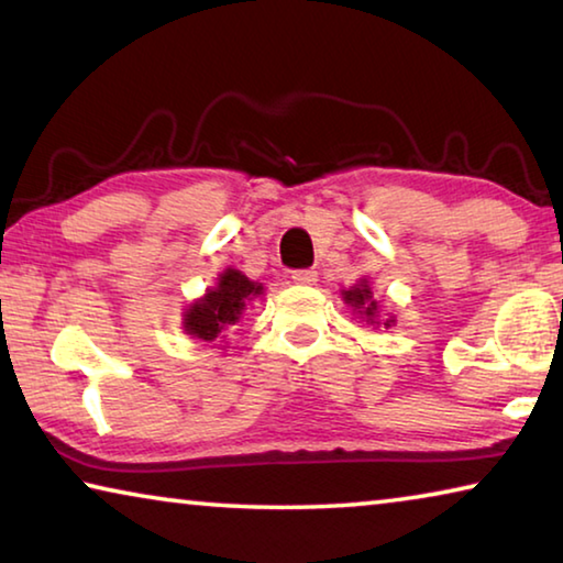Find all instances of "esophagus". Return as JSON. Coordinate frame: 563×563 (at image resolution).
Instances as JSON below:
<instances>
[{
  "mask_svg": "<svg viewBox=\"0 0 563 563\" xmlns=\"http://www.w3.org/2000/svg\"><path fill=\"white\" fill-rule=\"evenodd\" d=\"M290 278H292V283H298V285H316L318 273L310 271V268H302V271H292Z\"/></svg>",
  "mask_w": 563,
  "mask_h": 563,
  "instance_id": "esophagus-1",
  "label": "esophagus"
}]
</instances>
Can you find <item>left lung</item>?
<instances>
[{"mask_svg":"<svg viewBox=\"0 0 563 563\" xmlns=\"http://www.w3.org/2000/svg\"><path fill=\"white\" fill-rule=\"evenodd\" d=\"M345 300L355 308L360 316H365L367 320H375L377 318V302L373 300V290H369L367 280H360V285L345 292ZM393 320H387L385 325H389Z\"/></svg>","mask_w":563,"mask_h":563,"instance_id":"1","label":"left lung"}]
</instances>
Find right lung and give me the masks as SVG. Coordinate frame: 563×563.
Here are the masks:
<instances>
[{
  "label": "right lung",
  "mask_w": 563,
  "mask_h": 563,
  "mask_svg": "<svg viewBox=\"0 0 563 563\" xmlns=\"http://www.w3.org/2000/svg\"><path fill=\"white\" fill-rule=\"evenodd\" d=\"M261 290L263 285L247 280L243 273L225 271L216 290H208L203 300L190 305L184 328L198 340L211 342L223 328L235 325L247 300L261 295Z\"/></svg>",
  "instance_id": "add662e5"
}]
</instances>
